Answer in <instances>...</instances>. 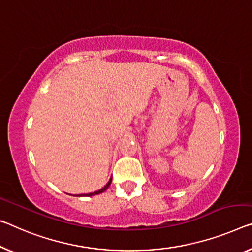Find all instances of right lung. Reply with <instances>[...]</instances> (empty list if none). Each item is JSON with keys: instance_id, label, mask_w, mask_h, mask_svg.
I'll return each instance as SVG.
<instances>
[{"instance_id": "obj_1", "label": "right lung", "mask_w": 252, "mask_h": 252, "mask_svg": "<svg viewBox=\"0 0 252 252\" xmlns=\"http://www.w3.org/2000/svg\"><path fill=\"white\" fill-rule=\"evenodd\" d=\"M110 184H111V178H110V180L109 181H108V184L106 185V186H104V187L103 188H101V189H99V190L98 191H94V192H90V193H81V195H75L76 197L77 196H87V197H90V196H94V195H98V193H101V192H103L104 190H107V189H108V187H109V186H110Z\"/></svg>"}]
</instances>
